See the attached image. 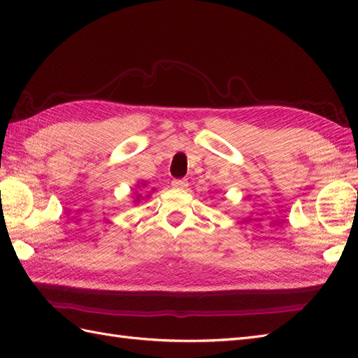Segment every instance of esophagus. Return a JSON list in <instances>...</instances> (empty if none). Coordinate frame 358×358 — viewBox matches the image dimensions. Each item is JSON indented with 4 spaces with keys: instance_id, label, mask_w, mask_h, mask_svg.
Returning a JSON list of instances; mask_svg holds the SVG:
<instances>
[{
    "instance_id": "obj_1",
    "label": "esophagus",
    "mask_w": 358,
    "mask_h": 358,
    "mask_svg": "<svg viewBox=\"0 0 358 358\" xmlns=\"http://www.w3.org/2000/svg\"><path fill=\"white\" fill-rule=\"evenodd\" d=\"M173 188H178V189H185L188 187V182L185 179H175L171 182Z\"/></svg>"
}]
</instances>
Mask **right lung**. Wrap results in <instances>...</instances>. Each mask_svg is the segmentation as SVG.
Masks as SVG:
<instances>
[{
    "label": "right lung",
    "instance_id": "obj_1",
    "mask_svg": "<svg viewBox=\"0 0 358 358\" xmlns=\"http://www.w3.org/2000/svg\"><path fill=\"white\" fill-rule=\"evenodd\" d=\"M143 185H146V183H143Z\"/></svg>",
    "mask_w": 358,
    "mask_h": 358
}]
</instances>
